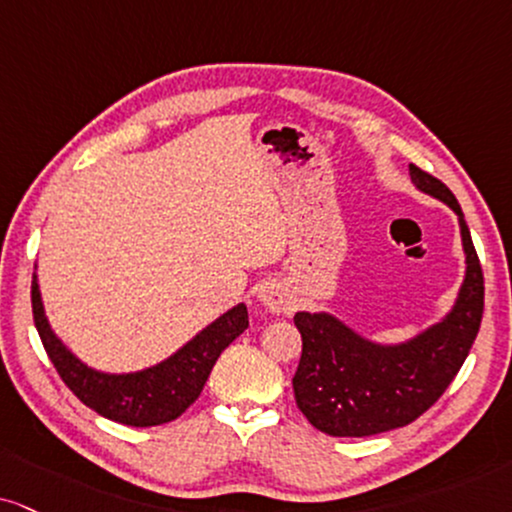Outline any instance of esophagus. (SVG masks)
<instances>
[{
  "label": "esophagus",
  "instance_id": "1",
  "mask_svg": "<svg viewBox=\"0 0 512 512\" xmlns=\"http://www.w3.org/2000/svg\"><path fill=\"white\" fill-rule=\"evenodd\" d=\"M261 304L273 313H282L289 306V294L287 289L280 285V282H268L266 287L261 289Z\"/></svg>",
  "mask_w": 512,
  "mask_h": 512
}]
</instances>
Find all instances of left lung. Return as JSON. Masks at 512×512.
<instances>
[{
	"mask_svg": "<svg viewBox=\"0 0 512 512\" xmlns=\"http://www.w3.org/2000/svg\"><path fill=\"white\" fill-rule=\"evenodd\" d=\"M408 173L422 194L458 216L463 285L444 318L403 342L363 337L327 311L294 315L304 339L292 380L296 406L330 437H372L418 420L458 375L482 323L484 277L463 211L444 182L413 163Z\"/></svg>",
	"mask_w": 512,
	"mask_h": 512,
	"instance_id": "1",
	"label": "left lung"
}]
</instances>
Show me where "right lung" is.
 <instances>
[{"mask_svg": "<svg viewBox=\"0 0 512 512\" xmlns=\"http://www.w3.org/2000/svg\"><path fill=\"white\" fill-rule=\"evenodd\" d=\"M33 315L47 356L66 387L94 413L130 427H154L180 418L199 399L220 353L249 327L246 306L237 304L161 363L135 372H104L80 361L52 330L37 273L33 275Z\"/></svg>", "mask_w": 512, "mask_h": 512, "instance_id": "right-lung-1", "label": "right lung"}]
</instances>
